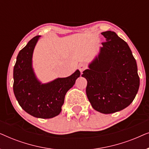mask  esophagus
Listing matches in <instances>:
<instances>
[{"label":"esophagus","instance_id":"1","mask_svg":"<svg viewBox=\"0 0 149 149\" xmlns=\"http://www.w3.org/2000/svg\"><path fill=\"white\" fill-rule=\"evenodd\" d=\"M86 68H87L86 65H85V64H83V63H80L79 65V67H78L79 70H80L81 72H83V70L86 69Z\"/></svg>","mask_w":149,"mask_h":149}]
</instances>
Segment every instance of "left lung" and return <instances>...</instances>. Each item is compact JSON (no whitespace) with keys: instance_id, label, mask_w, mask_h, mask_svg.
<instances>
[{"instance_id":"8db88e82","label":"left lung","mask_w":149,"mask_h":149,"mask_svg":"<svg viewBox=\"0 0 149 149\" xmlns=\"http://www.w3.org/2000/svg\"><path fill=\"white\" fill-rule=\"evenodd\" d=\"M102 42L97 56L81 75L86 79V94L91 107L104 114L125 109L140 86L136 61L130 47L115 32L101 33Z\"/></svg>"}]
</instances>
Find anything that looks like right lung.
I'll return each instance as SVG.
<instances>
[{
    "instance_id": "obj_1",
    "label": "right lung",
    "mask_w": 149,
    "mask_h": 149,
    "mask_svg": "<svg viewBox=\"0 0 149 149\" xmlns=\"http://www.w3.org/2000/svg\"><path fill=\"white\" fill-rule=\"evenodd\" d=\"M40 36H36L20 51L13 68V92L20 107L36 118L50 119L61 113L65 95L80 77L79 70L65 78L47 83L38 80L32 67V56Z\"/></svg>"
}]
</instances>
